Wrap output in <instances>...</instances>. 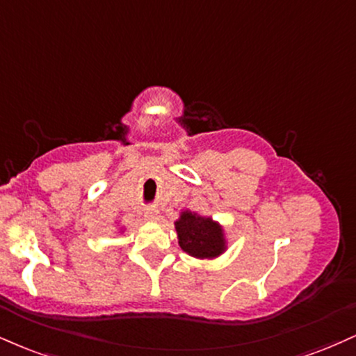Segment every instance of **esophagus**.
Listing matches in <instances>:
<instances>
[{
    "instance_id": "esophagus-1",
    "label": "esophagus",
    "mask_w": 356,
    "mask_h": 356,
    "mask_svg": "<svg viewBox=\"0 0 356 356\" xmlns=\"http://www.w3.org/2000/svg\"><path fill=\"white\" fill-rule=\"evenodd\" d=\"M144 217H145V220H149V222H157L159 220V211H157V209H147L144 213Z\"/></svg>"
}]
</instances>
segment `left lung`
Returning a JSON list of instances; mask_svg holds the SVG:
<instances>
[{
    "instance_id": "obj_1",
    "label": "left lung",
    "mask_w": 356,
    "mask_h": 356,
    "mask_svg": "<svg viewBox=\"0 0 356 356\" xmlns=\"http://www.w3.org/2000/svg\"><path fill=\"white\" fill-rule=\"evenodd\" d=\"M174 227L177 232L179 247L194 259L212 260L227 250L224 227L212 217L182 209L179 219L174 222Z\"/></svg>"
}]
</instances>
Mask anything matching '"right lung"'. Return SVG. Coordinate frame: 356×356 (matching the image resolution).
<instances>
[{
	"mask_svg": "<svg viewBox=\"0 0 356 356\" xmlns=\"http://www.w3.org/2000/svg\"><path fill=\"white\" fill-rule=\"evenodd\" d=\"M124 232V227H119V234Z\"/></svg>",
	"mask_w": 356,
	"mask_h": 356,
	"instance_id": "obj_1",
	"label": "right lung"
}]
</instances>
